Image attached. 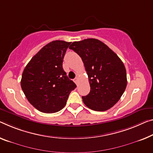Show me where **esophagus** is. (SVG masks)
<instances>
[{"instance_id": "obj_1", "label": "esophagus", "mask_w": 153, "mask_h": 153, "mask_svg": "<svg viewBox=\"0 0 153 153\" xmlns=\"http://www.w3.org/2000/svg\"><path fill=\"white\" fill-rule=\"evenodd\" d=\"M74 83H75L77 84V82H78V78H77V77H76V78L74 79Z\"/></svg>"}]
</instances>
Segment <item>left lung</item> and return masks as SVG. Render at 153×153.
I'll use <instances>...</instances> for the list:
<instances>
[{
    "mask_svg": "<svg viewBox=\"0 0 153 153\" xmlns=\"http://www.w3.org/2000/svg\"><path fill=\"white\" fill-rule=\"evenodd\" d=\"M84 63L90 91L82 96L84 104L96 111L110 109L121 98L127 79L123 62L116 53L98 39L74 42L69 47Z\"/></svg>",
    "mask_w": 153,
    "mask_h": 153,
    "instance_id": "obj_1",
    "label": "left lung"
}]
</instances>
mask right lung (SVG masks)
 Instances as JSON below:
<instances>
[{
  "label": "right lung",
  "instance_id": "obj_1",
  "mask_svg": "<svg viewBox=\"0 0 153 153\" xmlns=\"http://www.w3.org/2000/svg\"><path fill=\"white\" fill-rule=\"evenodd\" d=\"M71 42L53 41L33 56L22 72L21 88L38 111L53 114L62 110L76 88L63 69L65 53Z\"/></svg>",
  "mask_w": 153,
  "mask_h": 153
}]
</instances>
